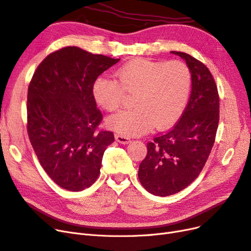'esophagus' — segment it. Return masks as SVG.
<instances>
[{
    "label": "esophagus",
    "instance_id": "esophagus-1",
    "mask_svg": "<svg viewBox=\"0 0 251 251\" xmlns=\"http://www.w3.org/2000/svg\"><path fill=\"white\" fill-rule=\"evenodd\" d=\"M115 139H116L117 142L123 143V144H127V143H129V141H131V139H129L128 137H126L125 135H122V134H117L115 136Z\"/></svg>",
    "mask_w": 251,
    "mask_h": 251
}]
</instances>
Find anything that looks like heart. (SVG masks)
<instances>
[{"mask_svg":"<svg viewBox=\"0 0 251 251\" xmlns=\"http://www.w3.org/2000/svg\"><path fill=\"white\" fill-rule=\"evenodd\" d=\"M117 80L100 76L93 85L99 105L109 112L123 106L126 93L135 94L132 110L108 118L109 127L125 136H138L153 126L165 128L180 117L192 85L190 68L181 61L134 59L116 72Z\"/></svg>","mask_w":251,"mask_h":251,"instance_id":"b5f03b06","label":"heart"}]
</instances>
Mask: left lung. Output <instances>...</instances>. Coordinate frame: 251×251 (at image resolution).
<instances>
[{"label":"left lung","instance_id":"obj_1","mask_svg":"<svg viewBox=\"0 0 251 251\" xmlns=\"http://www.w3.org/2000/svg\"><path fill=\"white\" fill-rule=\"evenodd\" d=\"M171 53L186 60L192 75V90L178 122L148 143V154L139 165L141 185L157 196L176 194L200 176L219 123V94L209 68L183 51Z\"/></svg>","mask_w":251,"mask_h":251}]
</instances>
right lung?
<instances>
[{"label":"right lung","instance_id":"add662e5","mask_svg":"<svg viewBox=\"0 0 251 251\" xmlns=\"http://www.w3.org/2000/svg\"><path fill=\"white\" fill-rule=\"evenodd\" d=\"M119 59L65 47L37 66L28 88L27 131L48 176L68 191L97 180L103 152L114 134L100 129L93 85Z\"/></svg>","mask_w":251,"mask_h":251}]
</instances>
